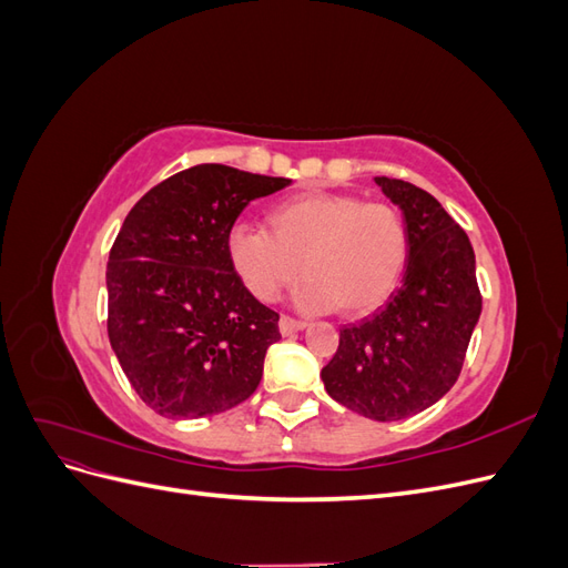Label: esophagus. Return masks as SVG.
Segmentation results:
<instances>
[{"instance_id": "obj_1", "label": "esophagus", "mask_w": 568, "mask_h": 568, "mask_svg": "<svg viewBox=\"0 0 568 568\" xmlns=\"http://www.w3.org/2000/svg\"><path fill=\"white\" fill-rule=\"evenodd\" d=\"M305 322H301V320H294V317H288V315H284L282 320H280V332L284 334V336H291V334H296V332H301V329H305Z\"/></svg>"}]
</instances>
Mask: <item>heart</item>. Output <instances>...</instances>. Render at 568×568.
Here are the masks:
<instances>
[{
	"instance_id": "heart-1",
	"label": "heart",
	"mask_w": 568,
	"mask_h": 568,
	"mask_svg": "<svg viewBox=\"0 0 568 568\" xmlns=\"http://www.w3.org/2000/svg\"><path fill=\"white\" fill-rule=\"evenodd\" d=\"M267 227L236 222L227 257L239 282L263 303L305 274L296 303L303 311L363 317L398 288L409 261V232L388 203L353 194L305 192L274 203ZM304 270H300V265Z\"/></svg>"
}]
</instances>
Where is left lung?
<instances>
[{
	"label": "left lung",
	"instance_id": "8db88e82",
	"mask_svg": "<svg viewBox=\"0 0 568 568\" xmlns=\"http://www.w3.org/2000/svg\"><path fill=\"white\" fill-rule=\"evenodd\" d=\"M374 182L403 211L409 232L403 286L372 317L343 326L322 382L357 415L398 422L455 386L480 317V294L469 236L443 205L409 182Z\"/></svg>",
	"mask_w": 568,
	"mask_h": 568
}]
</instances>
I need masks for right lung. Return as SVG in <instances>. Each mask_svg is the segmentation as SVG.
<instances>
[{
    "label": "right lung",
    "mask_w": 568,
    "mask_h": 568,
    "mask_svg": "<svg viewBox=\"0 0 568 568\" xmlns=\"http://www.w3.org/2000/svg\"><path fill=\"white\" fill-rule=\"evenodd\" d=\"M220 163L168 178L134 203L109 255V341L136 395L168 419L251 398L280 315L255 301L227 257L246 205L288 186Z\"/></svg>",
    "instance_id": "add662e5"
}]
</instances>
